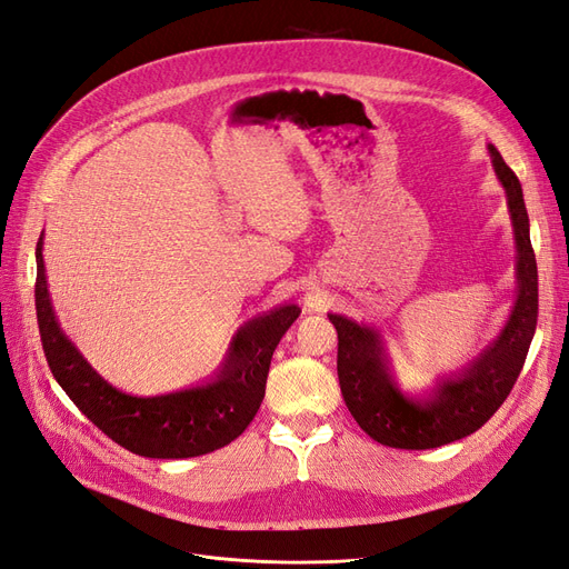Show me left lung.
Returning <instances> with one entry per match:
<instances>
[{"label":"left lung","instance_id":"8db88e82","mask_svg":"<svg viewBox=\"0 0 569 569\" xmlns=\"http://www.w3.org/2000/svg\"><path fill=\"white\" fill-rule=\"evenodd\" d=\"M498 182L508 197V211L518 249V299L493 341L468 366L439 377L425 393H403L396 385L380 330L327 313L339 337L337 375L341 396L353 420L368 437L391 449L425 451L458 441L485 425L508 399L537 330L539 272L529 239V216L518 176L493 144L487 147Z\"/></svg>","mask_w":569,"mask_h":569}]
</instances>
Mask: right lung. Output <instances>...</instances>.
Here are the masks:
<instances>
[{"label":"right lung","mask_w":569,"mask_h":569,"mask_svg":"<svg viewBox=\"0 0 569 569\" xmlns=\"http://www.w3.org/2000/svg\"><path fill=\"white\" fill-rule=\"evenodd\" d=\"M42 237L38 242L36 308L42 349L54 380L109 439L144 458H194L244 432L261 408L272 351L301 313L282 303L239 327L226 358L203 385L161 396H130L101 377L68 339L51 311Z\"/></svg>","instance_id":"add662e5"}]
</instances>
